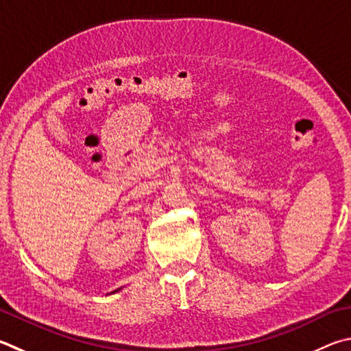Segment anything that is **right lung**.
Masks as SVG:
<instances>
[{"mask_svg":"<svg viewBox=\"0 0 351 351\" xmlns=\"http://www.w3.org/2000/svg\"><path fill=\"white\" fill-rule=\"evenodd\" d=\"M119 290H121V289H118V290H114V291H112V293H117V291H119Z\"/></svg>","mask_w":351,"mask_h":351,"instance_id":"add662e5","label":"right lung"}]
</instances>
